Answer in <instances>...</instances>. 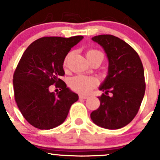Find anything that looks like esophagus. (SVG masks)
Segmentation results:
<instances>
[{
  "instance_id": "34e87169",
  "label": "esophagus",
  "mask_w": 160,
  "mask_h": 160,
  "mask_svg": "<svg viewBox=\"0 0 160 160\" xmlns=\"http://www.w3.org/2000/svg\"><path fill=\"white\" fill-rule=\"evenodd\" d=\"M87 96H86V95H82V94H79V98H80V99H87Z\"/></svg>"
}]
</instances>
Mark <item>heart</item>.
<instances>
[{
	"label": "heart",
	"instance_id": "heart-1",
	"mask_svg": "<svg viewBox=\"0 0 160 160\" xmlns=\"http://www.w3.org/2000/svg\"><path fill=\"white\" fill-rule=\"evenodd\" d=\"M97 56L103 57V54L99 50H97V49H89L87 52V57L88 60L94 58ZM69 58H70V54L67 55L66 58L64 59V62H63L64 67L67 66ZM98 84V82L95 78L84 75H78L72 78L70 80V82H69L70 88L73 91L81 93V94H88L94 87H97Z\"/></svg>",
	"mask_w": 160,
	"mask_h": 160
}]
</instances>
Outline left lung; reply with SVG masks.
<instances>
[{
    "mask_svg": "<svg viewBox=\"0 0 160 160\" xmlns=\"http://www.w3.org/2000/svg\"><path fill=\"white\" fill-rule=\"evenodd\" d=\"M92 40L102 46L109 60L108 75L100 87L104 91L99 107L90 114L96 125L119 129L134 119L146 89L140 58L130 45L110 34L95 36Z\"/></svg>",
    "mask_w": 160,
    "mask_h": 160,
    "instance_id": "obj_1",
    "label": "left lung"
}]
</instances>
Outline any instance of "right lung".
<instances>
[{
    "mask_svg": "<svg viewBox=\"0 0 160 160\" xmlns=\"http://www.w3.org/2000/svg\"><path fill=\"white\" fill-rule=\"evenodd\" d=\"M82 38L43 37L24 52L13 73L14 98L23 117L32 127L49 130L61 125L72 104L78 99L60 77L65 74V58ZM52 84L60 90L57 94L50 92Z\"/></svg>",
    "mask_w": 160,
    "mask_h": 160,
    "instance_id": "obj_1",
    "label": "right lung"
}]
</instances>
